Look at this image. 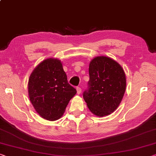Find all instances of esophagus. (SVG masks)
I'll return each mask as SVG.
<instances>
[{"label": "esophagus", "instance_id": "1", "mask_svg": "<svg viewBox=\"0 0 156 156\" xmlns=\"http://www.w3.org/2000/svg\"><path fill=\"white\" fill-rule=\"evenodd\" d=\"M76 90H77V93L78 94H80L81 93V91H82V90H81V88L80 87H76Z\"/></svg>", "mask_w": 156, "mask_h": 156}]
</instances>
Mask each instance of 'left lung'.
I'll use <instances>...</instances> for the list:
<instances>
[{
	"mask_svg": "<svg viewBox=\"0 0 156 156\" xmlns=\"http://www.w3.org/2000/svg\"><path fill=\"white\" fill-rule=\"evenodd\" d=\"M89 74L84 100L95 115H110L117 109L125 93L126 80L123 69L112 59L99 56L91 61Z\"/></svg>",
	"mask_w": 156,
	"mask_h": 156,
	"instance_id": "1",
	"label": "left lung"
}]
</instances>
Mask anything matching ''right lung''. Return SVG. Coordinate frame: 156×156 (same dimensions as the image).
<instances>
[{"instance_id":"right-lung-1","label":"right lung","mask_w":156,"mask_h":156,"mask_svg":"<svg viewBox=\"0 0 156 156\" xmlns=\"http://www.w3.org/2000/svg\"><path fill=\"white\" fill-rule=\"evenodd\" d=\"M76 92L68 83L62 65L57 59L44 60L30 76V100L37 112L47 120L60 118Z\"/></svg>"}]
</instances>
